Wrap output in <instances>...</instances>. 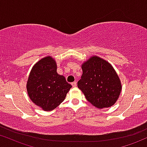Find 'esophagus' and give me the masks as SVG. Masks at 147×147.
<instances>
[{"label":"esophagus","instance_id":"esophagus-1","mask_svg":"<svg viewBox=\"0 0 147 147\" xmlns=\"http://www.w3.org/2000/svg\"><path fill=\"white\" fill-rule=\"evenodd\" d=\"M76 83H77V82H72V83H71V85H72V86H73V87H76Z\"/></svg>","mask_w":147,"mask_h":147}]
</instances>
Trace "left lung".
<instances>
[{"label":"left lung","instance_id":"left-lung-1","mask_svg":"<svg viewBox=\"0 0 147 147\" xmlns=\"http://www.w3.org/2000/svg\"><path fill=\"white\" fill-rule=\"evenodd\" d=\"M82 69L78 87L86 99L100 109L115 104L121 91V84L113 66L99 57L92 56L82 64Z\"/></svg>","mask_w":147,"mask_h":147}]
</instances>
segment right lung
Listing matches in <instances>:
<instances>
[{
    "mask_svg": "<svg viewBox=\"0 0 147 147\" xmlns=\"http://www.w3.org/2000/svg\"><path fill=\"white\" fill-rule=\"evenodd\" d=\"M63 76L57 73V65L51 56L44 57L32 67L26 88L31 100L45 111L57 108L71 88Z\"/></svg>",
    "mask_w": 147,
    "mask_h": 147,
    "instance_id": "add662e5",
    "label": "right lung"
}]
</instances>
